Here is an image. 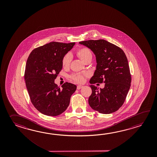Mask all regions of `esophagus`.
I'll return each mask as SVG.
<instances>
[{"label":"esophagus","instance_id":"34e87169","mask_svg":"<svg viewBox=\"0 0 157 157\" xmlns=\"http://www.w3.org/2000/svg\"><path fill=\"white\" fill-rule=\"evenodd\" d=\"M83 87V86L82 85H78L77 86V89H78V90H80V89H81V88H82Z\"/></svg>","mask_w":157,"mask_h":157}]
</instances>
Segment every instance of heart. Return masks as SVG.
Segmentation results:
<instances>
[{"instance_id":"b5f03b06","label":"heart","mask_w":157,"mask_h":157,"mask_svg":"<svg viewBox=\"0 0 157 157\" xmlns=\"http://www.w3.org/2000/svg\"><path fill=\"white\" fill-rule=\"evenodd\" d=\"M76 54L83 62H85L86 60L90 59H92V57H93L92 53H91L90 49H89L87 48H81L79 49H78L76 52ZM71 61V56L70 54H67L66 56H64L62 59V66L64 68L69 67ZM85 75H81V74H75L72 76V78L74 80H75L78 82H82L84 81V76Z\"/></svg>"}]
</instances>
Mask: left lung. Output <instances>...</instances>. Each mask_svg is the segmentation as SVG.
I'll return each instance as SVG.
<instances>
[{
    "mask_svg": "<svg viewBox=\"0 0 157 157\" xmlns=\"http://www.w3.org/2000/svg\"><path fill=\"white\" fill-rule=\"evenodd\" d=\"M96 57L97 66L90 83H105L103 89L90 85L89 104L100 113L110 114L120 108L130 88L131 77L128 60L120 48L103 39L79 42Z\"/></svg>",
    "mask_w": 157,
    "mask_h": 157,
    "instance_id": "left-lung-1",
    "label": "left lung"
}]
</instances>
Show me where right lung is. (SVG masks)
<instances>
[{"label": "right lung", "mask_w": 157, "mask_h": 157, "mask_svg": "<svg viewBox=\"0 0 157 157\" xmlns=\"http://www.w3.org/2000/svg\"><path fill=\"white\" fill-rule=\"evenodd\" d=\"M75 43L50 42L31 52L27 60L25 80L30 99L40 113L57 116L68 107L77 86L66 82L60 89L54 82L62 69L64 56Z\"/></svg>", "instance_id": "add662e5"}]
</instances>
